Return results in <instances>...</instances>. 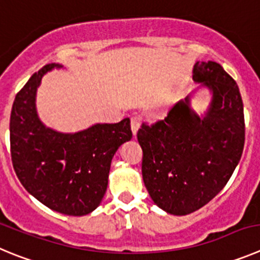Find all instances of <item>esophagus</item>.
I'll return each instance as SVG.
<instances>
[{
	"label": "esophagus",
	"mask_w": 260,
	"mask_h": 260,
	"mask_svg": "<svg viewBox=\"0 0 260 260\" xmlns=\"http://www.w3.org/2000/svg\"><path fill=\"white\" fill-rule=\"evenodd\" d=\"M140 125H142V117H139V116H134V117H132V132L133 134L137 135L138 130H139Z\"/></svg>",
	"instance_id": "obj_1"
}]
</instances>
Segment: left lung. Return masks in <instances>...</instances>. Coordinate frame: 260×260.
Wrapping results in <instances>:
<instances>
[{"label": "left lung", "mask_w": 260, "mask_h": 260, "mask_svg": "<svg viewBox=\"0 0 260 260\" xmlns=\"http://www.w3.org/2000/svg\"><path fill=\"white\" fill-rule=\"evenodd\" d=\"M193 81L211 94L199 114L192 92L174 104L164 120L143 123V182L152 201L173 215L199 210L223 189L241 158L244 104L236 81L215 61H197Z\"/></svg>", "instance_id": "left-lung-1"}]
</instances>
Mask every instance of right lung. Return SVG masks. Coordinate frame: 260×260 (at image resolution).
Masks as SVG:
<instances>
[{"label": "right lung", "mask_w": 260, "mask_h": 260, "mask_svg": "<svg viewBox=\"0 0 260 260\" xmlns=\"http://www.w3.org/2000/svg\"><path fill=\"white\" fill-rule=\"evenodd\" d=\"M61 68L46 64L16 94L10 116L11 159L16 177L35 199L58 213L82 216L101 205L112 158L133 133L128 118L77 133L47 127L38 117L36 95L44 75Z\"/></svg>", "instance_id": "obj_1"}]
</instances>
